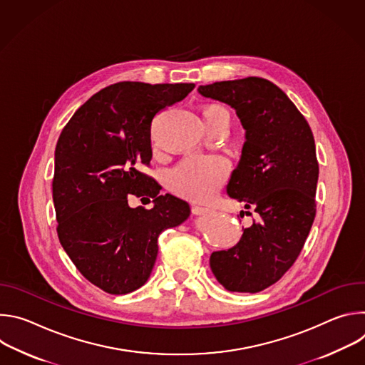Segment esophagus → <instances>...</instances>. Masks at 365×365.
<instances>
[{
  "label": "esophagus",
  "mask_w": 365,
  "mask_h": 365,
  "mask_svg": "<svg viewBox=\"0 0 365 365\" xmlns=\"http://www.w3.org/2000/svg\"><path fill=\"white\" fill-rule=\"evenodd\" d=\"M192 212H193L195 215H207V214H211V210H210V207H205V206L193 205V206H192Z\"/></svg>",
  "instance_id": "1"
}]
</instances>
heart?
Segmentation results:
<instances>
[{
  "mask_svg": "<svg viewBox=\"0 0 365 365\" xmlns=\"http://www.w3.org/2000/svg\"><path fill=\"white\" fill-rule=\"evenodd\" d=\"M206 125L222 118L230 120L228 110L221 103H210L202 110ZM230 175V162L220 154L189 155L169 173V187L187 199L206 200L212 197Z\"/></svg>",
  "mask_w": 365,
  "mask_h": 365,
  "instance_id": "heart-1",
  "label": "heart"
}]
</instances>
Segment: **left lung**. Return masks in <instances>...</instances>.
Masks as SVG:
<instances>
[{"label": "left lung", "mask_w": 365, "mask_h": 365, "mask_svg": "<svg viewBox=\"0 0 365 365\" xmlns=\"http://www.w3.org/2000/svg\"><path fill=\"white\" fill-rule=\"evenodd\" d=\"M197 91L231 106L245 130L227 193L258 214L237 245L211 254V270L230 292H262L293 266L314 224L315 138L289 96L267 79L222 81Z\"/></svg>", "instance_id": "left-lung-1"}]
</instances>
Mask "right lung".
I'll return each instance as SVG.
<instances>
[{"label": "right lung", "mask_w": 365, "mask_h": 365, "mask_svg": "<svg viewBox=\"0 0 365 365\" xmlns=\"http://www.w3.org/2000/svg\"><path fill=\"white\" fill-rule=\"evenodd\" d=\"M193 88L114 83L91 96L61 133L51 183L58 237L81 274L103 292L141 287L158 258L159 235L190 215L187 202L162 195L141 168L151 160L154 115ZM128 194L153 197L155 205L130 208Z\"/></svg>", "instance_id": "1"}]
</instances>
